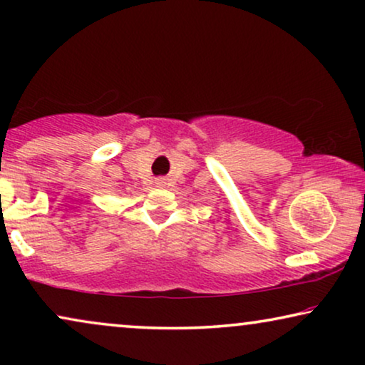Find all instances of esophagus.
<instances>
[{
	"instance_id": "obj_1",
	"label": "esophagus",
	"mask_w": 365,
	"mask_h": 365,
	"mask_svg": "<svg viewBox=\"0 0 365 365\" xmlns=\"http://www.w3.org/2000/svg\"><path fill=\"white\" fill-rule=\"evenodd\" d=\"M158 186H166V179H158Z\"/></svg>"
}]
</instances>
